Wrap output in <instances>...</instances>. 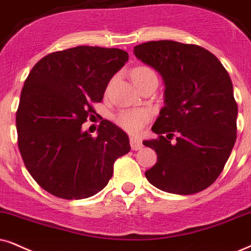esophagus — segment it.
I'll return each instance as SVG.
<instances>
[{
	"label": "esophagus",
	"mask_w": 251,
	"mask_h": 251,
	"mask_svg": "<svg viewBox=\"0 0 251 251\" xmlns=\"http://www.w3.org/2000/svg\"><path fill=\"white\" fill-rule=\"evenodd\" d=\"M129 144H131V148L133 151H139V149L142 148V142L139 138H136V136H131L129 138Z\"/></svg>",
	"instance_id": "esophagus-1"
}]
</instances>
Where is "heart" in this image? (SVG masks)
Listing matches in <instances>:
<instances>
[{
    "instance_id": "heart-1",
    "label": "heart",
    "mask_w": 251,
    "mask_h": 251,
    "mask_svg": "<svg viewBox=\"0 0 251 251\" xmlns=\"http://www.w3.org/2000/svg\"><path fill=\"white\" fill-rule=\"evenodd\" d=\"M132 80L138 85L141 82L157 78L156 74L147 66H138L131 73ZM151 119V112L147 109L123 110L115 117V122L120 128L128 133H138Z\"/></svg>"
}]
</instances>
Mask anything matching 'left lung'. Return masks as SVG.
Returning <instances> with one entry per match:
<instances>
[{"label": "left lung", "instance_id": "obj_1", "mask_svg": "<svg viewBox=\"0 0 251 251\" xmlns=\"http://www.w3.org/2000/svg\"><path fill=\"white\" fill-rule=\"evenodd\" d=\"M134 54L160 73L166 85V105L151 127L157 138L142 142L157 155L146 178L175 195L202 191L224 170L236 141L229 74L210 50L192 44L147 41L134 47Z\"/></svg>", "mask_w": 251, "mask_h": 251}]
</instances>
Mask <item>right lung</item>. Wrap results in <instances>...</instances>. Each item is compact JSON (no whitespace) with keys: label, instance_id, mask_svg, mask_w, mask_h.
<instances>
[{"label":"right lung","instance_id":"right-lung-1","mask_svg":"<svg viewBox=\"0 0 251 251\" xmlns=\"http://www.w3.org/2000/svg\"><path fill=\"white\" fill-rule=\"evenodd\" d=\"M119 49L77 46L39 60L25 80L16 112L18 148L33 179L50 195L84 199L109 183L128 136L102 120L97 136L82 131L112 76L127 62Z\"/></svg>","mask_w":251,"mask_h":251}]
</instances>
